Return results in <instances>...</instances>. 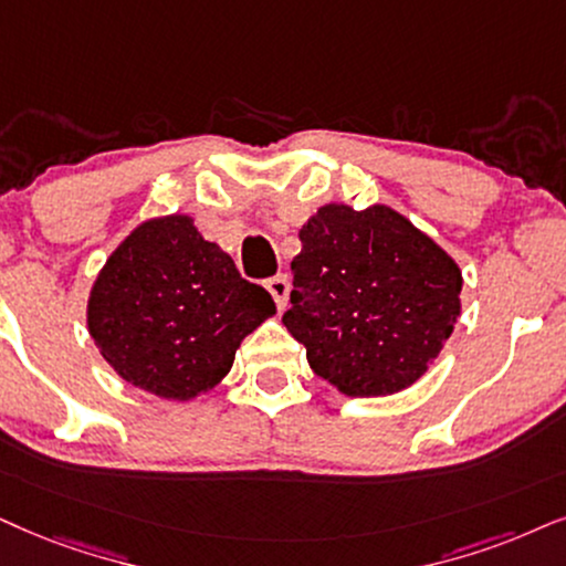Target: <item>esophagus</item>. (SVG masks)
Returning a JSON list of instances; mask_svg holds the SVG:
<instances>
[{"label":"esophagus","instance_id":"34e87169","mask_svg":"<svg viewBox=\"0 0 566 566\" xmlns=\"http://www.w3.org/2000/svg\"><path fill=\"white\" fill-rule=\"evenodd\" d=\"M266 290L271 292V297H274L279 311H284V305H287V295H290V279L284 274L271 276L266 279Z\"/></svg>","mask_w":566,"mask_h":566}]
</instances>
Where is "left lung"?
Returning a JSON list of instances; mask_svg holds the SVG:
<instances>
[{"label":"left lung","instance_id":"1","mask_svg":"<svg viewBox=\"0 0 566 566\" xmlns=\"http://www.w3.org/2000/svg\"><path fill=\"white\" fill-rule=\"evenodd\" d=\"M282 321L313 374L347 397L407 389L439 357L462 303V271L410 219L326 203L300 230Z\"/></svg>","mask_w":566,"mask_h":566}]
</instances>
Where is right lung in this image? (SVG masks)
<instances>
[{"mask_svg":"<svg viewBox=\"0 0 566 566\" xmlns=\"http://www.w3.org/2000/svg\"><path fill=\"white\" fill-rule=\"evenodd\" d=\"M274 313L266 290L242 279L190 217L171 213L143 221L114 248L85 316L119 378L188 402L230 374L240 342Z\"/></svg>","mask_w":566,"mask_h":566,"instance_id":"add662e5","label":"right lung"}]
</instances>
